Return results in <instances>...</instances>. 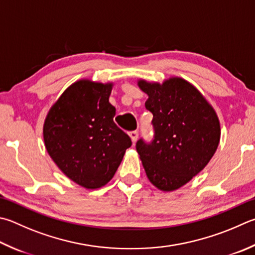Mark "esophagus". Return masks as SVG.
<instances>
[{
  "instance_id": "1",
  "label": "esophagus",
  "mask_w": 255,
  "mask_h": 255,
  "mask_svg": "<svg viewBox=\"0 0 255 255\" xmlns=\"http://www.w3.org/2000/svg\"><path fill=\"white\" fill-rule=\"evenodd\" d=\"M129 136H130V138H131V141L135 143L137 141V139H138V131L137 130L130 131V132H129Z\"/></svg>"
}]
</instances>
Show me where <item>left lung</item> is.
<instances>
[{"instance_id": "left-lung-1", "label": "left lung", "mask_w": 255, "mask_h": 255, "mask_svg": "<svg viewBox=\"0 0 255 255\" xmlns=\"http://www.w3.org/2000/svg\"><path fill=\"white\" fill-rule=\"evenodd\" d=\"M148 96L155 139L136 148L149 182L163 192H173L202 172L214 156L221 138L217 114L191 82L170 77L163 82L138 79Z\"/></svg>"}]
</instances>
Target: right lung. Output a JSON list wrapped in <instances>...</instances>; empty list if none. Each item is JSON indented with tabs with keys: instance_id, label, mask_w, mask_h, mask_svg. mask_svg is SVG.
Returning a JSON list of instances; mask_svg holds the SVG:
<instances>
[{
	"instance_id": "right-lung-1",
	"label": "right lung",
	"mask_w": 255,
	"mask_h": 255,
	"mask_svg": "<svg viewBox=\"0 0 255 255\" xmlns=\"http://www.w3.org/2000/svg\"><path fill=\"white\" fill-rule=\"evenodd\" d=\"M114 82L80 79L51 106L43 124L48 154L72 182L87 189L108 184L131 140L114 123Z\"/></svg>"
}]
</instances>
